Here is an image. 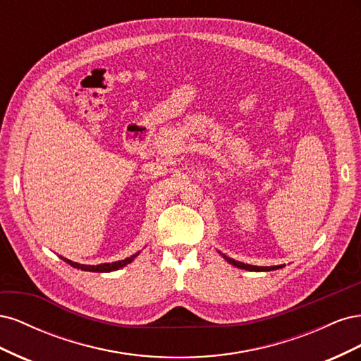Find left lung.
<instances>
[{"label":"left lung","mask_w":361,"mask_h":361,"mask_svg":"<svg viewBox=\"0 0 361 361\" xmlns=\"http://www.w3.org/2000/svg\"><path fill=\"white\" fill-rule=\"evenodd\" d=\"M224 259L228 262V264H232V265L241 268V269H247V271H272V269H279V268L283 267V265H279V267H253V265H245V264H243V262H238V260H235L232 257H227V256H224Z\"/></svg>","instance_id":"left-lung-1"}]
</instances>
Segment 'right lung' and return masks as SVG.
I'll return each instance as SVG.
<instances>
[{
    "instance_id": "add662e5",
    "label": "right lung",
    "mask_w": 361,
    "mask_h": 361,
    "mask_svg": "<svg viewBox=\"0 0 361 361\" xmlns=\"http://www.w3.org/2000/svg\"><path fill=\"white\" fill-rule=\"evenodd\" d=\"M138 256V253L133 255L130 257H126L123 260H118V262H111V264H101V265H81L78 264V262H72V260H68V264L73 268H78V269H82V271H92V272H110V271H116L118 268H123L125 265L130 264L135 257Z\"/></svg>"
}]
</instances>
